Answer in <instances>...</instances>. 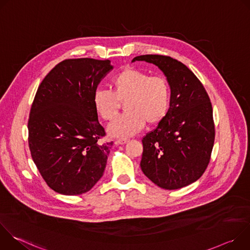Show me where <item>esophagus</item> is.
Listing matches in <instances>:
<instances>
[{"label": "esophagus", "instance_id": "1", "mask_svg": "<svg viewBox=\"0 0 250 250\" xmlns=\"http://www.w3.org/2000/svg\"><path fill=\"white\" fill-rule=\"evenodd\" d=\"M127 142V139H118L115 141L116 145H125Z\"/></svg>", "mask_w": 250, "mask_h": 250}]
</instances>
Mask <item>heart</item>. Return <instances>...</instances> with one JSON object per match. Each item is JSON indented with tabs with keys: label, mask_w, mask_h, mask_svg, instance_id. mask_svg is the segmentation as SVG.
<instances>
[{
	"label": "heart",
	"mask_w": 250,
	"mask_h": 250,
	"mask_svg": "<svg viewBox=\"0 0 250 250\" xmlns=\"http://www.w3.org/2000/svg\"><path fill=\"white\" fill-rule=\"evenodd\" d=\"M112 91L98 89L93 95V105L100 118L112 122L119 114L121 104L126 112L110 125V135L127 138L138 132L145 124L155 125L167 115L171 88L162 76H151L145 71L127 67L111 81Z\"/></svg>",
	"instance_id": "b5f03b06"
}]
</instances>
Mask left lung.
Listing matches in <instances>:
<instances>
[{"label": "left lung", "instance_id": "8db88e82", "mask_svg": "<svg viewBox=\"0 0 250 250\" xmlns=\"http://www.w3.org/2000/svg\"><path fill=\"white\" fill-rule=\"evenodd\" d=\"M135 60L158 66L171 88L166 117L141 139V170L160 188H183L199 179L210 160L216 129L209 97L180 61L159 54L140 55Z\"/></svg>", "mask_w": 250, "mask_h": 250}]
</instances>
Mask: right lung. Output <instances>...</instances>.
Returning <instances> with one entry per match:
<instances>
[{
    "label": "right lung",
    "mask_w": 250,
    "mask_h": 250,
    "mask_svg": "<svg viewBox=\"0 0 250 250\" xmlns=\"http://www.w3.org/2000/svg\"><path fill=\"white\" fill-rule=\"evenodd\" d=\"M113 68L111 61L65 59L38 88L27 122L34 164L53 191L88 192L103 176L113 141H104L93 95Z\"/></svg>",
    "instance_id": "1"
}]
</instances>
